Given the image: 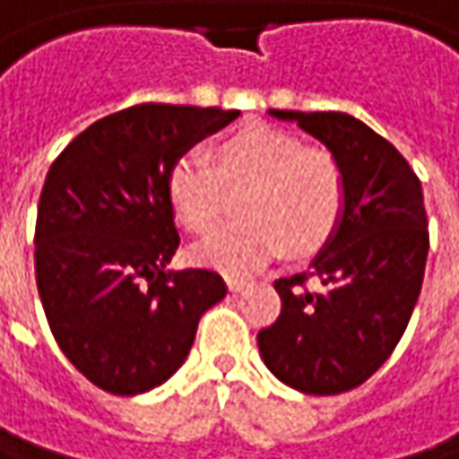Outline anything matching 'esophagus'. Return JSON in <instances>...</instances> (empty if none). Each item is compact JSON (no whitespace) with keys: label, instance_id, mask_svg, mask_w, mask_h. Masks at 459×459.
I'll return each mask as SVG.
<instances>
[{"label":"esophagus","instance_id":"obj_1","mask_svg":"<svg viewBox=\"0 0 459 459\" xmlns=\"http://www.w3.org/2000/svg\"><path fill=\"white\" fill-rule=\"evenodd\" d=\"M227 287H230V292H240L243 287H247V279L227 277Z\"/></svg>","mask_w":459,"mask_h":459}]
</instances>
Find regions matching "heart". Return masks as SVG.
I'll use <instances>...</instances> for the list:
<instances>
[{
	"mask_svg": "<svg viewBox=\"0 0 459 459\" xmlns=\"http://www.w3.org/2000/svg\"><path fill=\"white\" fill-rule=\"evenodd\" d=\"M240 219L190 247V261L221 277H250L284 250L308 253L337 230L344 212V172L326 148L266 125H247L216 146L213 167L182 153L167 175L172 209L190 232H209L227 193L243 190Z\"/></svg>",
	"mask_w": 459,
	"mask_h": 459,
	"instance_id": "heart-1",
	"label": "heart"
}]
</instances>
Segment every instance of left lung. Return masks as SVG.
Returning <instances> with one entry per match:
<instances>
[{
    "label": "left lung",
    "mask_w": 459,
    "mask_h": 459,
    "mask_svg": "<svg viewBox=\"0 0 459 459\" xmlns=\"http://www.w3.org/2000/svg\"><path fill=\"white\" fill-rule=\"evenodd\" d=\"M269 117L295 122L337 156L344 212L308 269L274 281L281 313L258 332V350L281 384L340 394L374 377L405 334L429 255L423 190L403 153L355 117Z\"/></svg>",
    "instance_id": "left-lung-1"
}]
</instances>
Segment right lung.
Segmentation results:
<instances>
[{
  "label": "right lung",
  "mask_w": 459,
  "mask_h": 459,
  "mask_svg": "<svg viewBox=\"0 0 459 459\" xmlns=\"http://www.w3.org/2000/svg\"><path fill=\"white\" fill-rule=\"evenodd\" d=\"M240 112L141 104L85 127L51 164L36 219V281L51 334L88 381L143 394L172 377L227 287L172 269V164Z\"/></svg>",
  "instance_id": "right-lung-1"
}]
</instances>
